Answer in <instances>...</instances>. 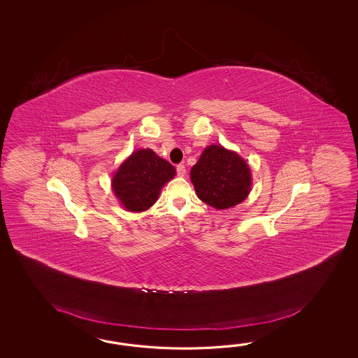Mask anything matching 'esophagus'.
Listing matches in <instances>:
<instances>
[{"label":"esophagus","instance_id":"1","mask_svg":"<svg viewBox=\"0 0 358 358\" xmlns=\"http://www.w3.org/2000/svg\"><path fill=\"white\" fill-rule=\"evenodd\" d=\"M185 171H187V170H185V166H184V165H182V164H179V165H178V166H176V174H178V176H185Z\"/></svg>","mask_w":358,"mask_h":358}]
</instances>
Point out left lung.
Here are the masks:
<instances>
[{
	"mask_svg": "<svg viewBox=\"0 0 358 358\" xmlns=\"http://www.w3.org/2000/svg\"><path fill=\"white\" fill-rule=\"evenodd\" d=\"M197 196L207 205L224 210L241 203L251 190L250 168L236 152L210 145L190 170Z\"/></svg>",
	"mask_w": 358,
	"mask_h": 358,
	"instance_id": "left-lung-1",
	"label": "left lung"
}]
</instances>
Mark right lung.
Wrapping results in <instances>:
<instances>
[{"label":"right lung","instance_id":"add662e5","mask_svg":"<svg viewBox=\"0 0 358 358\" xmlns=\"http://www.w3.org/2000/svg\"><path fill=\"white\" fill-rule=\"evenodd\" d=\"M176 176L174 166L152 150H139L122 162L113 179V189L129 211H145L156 202L165 182Z\"/></svg>","mask_w":358,"mask_h":358}]
</instances>
